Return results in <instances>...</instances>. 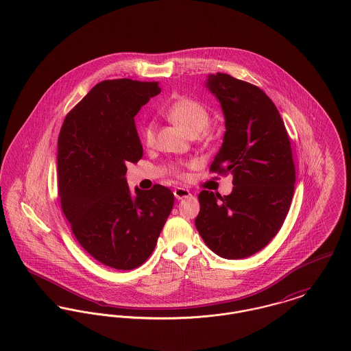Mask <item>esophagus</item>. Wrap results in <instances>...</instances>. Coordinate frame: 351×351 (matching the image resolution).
I'll return each mask as SVG.
<instances>
[{
	"instance_id": "34e87169",
	"label": "esophagus",
	"mask_w": 351,
	"mask_h": 351,
	"mask_svg": "<svg viewBox=\"0 0 351 351\" xmlns=\"http://www.w3.org/2000/svg\"><path fill=\"white\" fill-rule=\"evenodd\" d=\"M173 195H175V197L176 199H184V197H189V196H191V193L187 190V189H183V187H176L175 190H173Z\"/></svg>"
}]
</instances>
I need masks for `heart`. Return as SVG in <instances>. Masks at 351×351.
I'll return each mask as SVG.
<instances>
[{
    "label": "heart",
    "instance_id": "obj_1",
    "mask_svg": "<svg viewBox=\"0 0 351 351\" xmlns=\"http://www.w3.org/2000/svg\"><path fill=\"white\" fill-rule=\"evenodd\" d=\"M165 116L180 128H183L190 136H195L206 129L210 122V112L200 101L183 97L172 102L167 110ZM141 140L145 145H152L155 141V128L154 123L147 122L141 128Z\"/></svg>",
    "mask_w": 351,
    "mask_h": 351
}]
</instances>
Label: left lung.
<instances>
[{"label": "left lung", "mask_w": 351, "mask_h": 351, "mask_svg": "<svg viewBox=\"0 0 351 351\" xmlns=\"http://www.w3.org/2000/svg\"><path fill=\"white\" fill-rule=\"evenodd\" d=\"M206 87L219 101L226 132L210 171L233 175V191L203 190L195 226L204 243L229 260L264 249L291 207L296 173L291 141L272 99L257 86L217 73Z\"/></svg>", "instance_id": "8db88e82"}]
</instances>
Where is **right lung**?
<instances>
[{"label":"right lung","mask_w":351,"mask_h":351,"mask_svg":"<svg viewBox=\"0 0 351 351\" xmlns=\"http://www.w3.org/2000/svg\"><path fill=\"white\" fill-rule=\"evenodd\" d=\"M161 91L158 82L95 84L66 116L58 138L62 210L80 246L101 264L130 271L152 254L173 207L169 189L126 183V164L143 157L134 116Z\"/></svg>","instance_id":"right-lung-1"}]
</instances>
